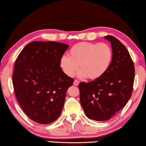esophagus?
I'll return each mask as SVG.
<instances>
[{"mask_svg":"<svg viewBox=\"0 0 146 146\" xmlns=\"http://www.w3.org/2000/svg\"><path fill=\"white\" fill-rule=\"evenodd\" d=\"M78 84H79V82H78V80H74V85L78 86Z\"/></svg>","mask_w":146,"mask_h":146,"instance_id":"34e87169","label":"esophagus"}]
</instances>
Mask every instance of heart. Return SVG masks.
<instances>
[{
  "instance_id": "b5f03b06",
  "label": "heart",
  "mask_w": 146,
  "mask_h": 146,
  "mask_svg": "<svg viewBox=\"0 0 146 146\" xmlns=\"http://www.w3.org/2000/svg\"><path fill=\"white\" fill-rule=\"evenodd\" d=\"M113 56V50L108 44L82 42L72 46L68 56L61 58L60 66L69 77H73L79 68L80 77L96 80L107 72Z\"/></svg>"
}]
</instances>
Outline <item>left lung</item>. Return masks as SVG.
<instances>
[{"label": "left lung", "instance_id": "1", "mask_svg": "<svg viewBox=\"0 0 146 146\" xmlns=\"http://www.w3.org/2000/svg\"><path fill=\"white\" fill-rule=\"evenodd\" d=\"M111 43L113 60L107 72L92 82L79 84L80 101L87 117L105 121L114 117L132 96L134 66L129 52L117 38L104 37Z\"/></svg>", "mask_w": 146, "mask_h": 146}]
</instances>
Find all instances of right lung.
Listing matches in <instances>:
<instances>
[{
  "label": "right lung",
  "mask_w": 146,
  "mask_h": 146,
  "mask_svg": "<svg viewBox=\"0 0 146 146\" xmlns=\"http://www.w3.org/2000/svg\"><path fill=\"white\" fill-rule=\"evenodd\" d=\"M68 47L55 41H33L16 59L12 77L16 99L27 117L37 123H51L62 112L67 90L74 83L60 66Z\"/></svg>",
  "instance_id": "obj_1"
}]
</instances>
